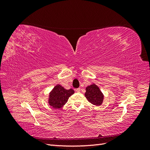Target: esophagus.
<instances>
[{"instance_id": "1", "label": "esophagus", "mask_w": 150, "mask_h": 150, "mask_svg": "<svg viewBox=\"0 0 150 150\" xmlns=\"http://www.w3.org/2000/svg\"><path fill=\"white\" fill-rule=\"evenodd\" d=\"M76 91L77 93H80V91H81L80 88H77V89H76Z\"/></svg>"}]
</instances>
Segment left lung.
I'll list each match as a JSON object with an SVG mask.
<instances>
[{
  "mask_svg": "<svg viewBox=\"0 0 150 150\" xmlns=\"http://www.w3.org/2000/svg\"><path fill=\"white\" fill-rule=\"evenodd\" d=\"M84 96L88 101L95 106H101L104 101V94L98 86L93 84L86 88Z\"/></svg>",
  "mask_w": 150,
  "mask_h": 150,
  "instance_id": "8db88e82",
  "label": "left lung"
}]
</instances>
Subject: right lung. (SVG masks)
Returning a JSON list of instances; mask_svg holds the SVG:
<instances>
[{
	"label": "right lung",
	"mask_w": 150,
	"mask_h": 150,
	"mask_svg": "<svg viewBox=\"0 0 150 150\" xmlns=\"http://www.w3.org/2000/svg\"><path fill=\"white\" fill-rule=\"evenodd\" d=\"M74 93L72 89H66L60 84H57L49 93L48 104L54 108L59 109L67 102L69 98Z\"/></svg>",
	"instance_id": "1"
}]
</instances>
